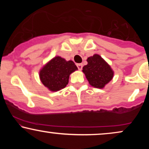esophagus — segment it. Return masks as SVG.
Returning <instances> with one entry per match:
<instances>
[{
  "label": "esophagus",
  "mask_w": 149,
  "mask_h": 149,
  "mask_svg": "<svg viewBox=\"0 0 149 149\" xmlns=\"http://www.w3.org/2000/svg\"><path fill=\"white\" fill-rule=\"evenodd\" d=\"M77 67H78V69L79 71H81L82 69H83V64H77Z\"/></svg>",
  "instance_id": "34e87169"
}]
</instances>
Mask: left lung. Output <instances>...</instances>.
Wrapping results in <instances>:
<instances>
[{
  "label": "left lung",
  "mask_w": 149,
  "mask_h": 149,
  "mask_svg": "<svg viewBox=\"0 0 149 149\" xmlns=\"http://www.w3.org/2000/svg\"><path fill=\"white\" fill-rule=\"evenodd\" d=\"M88 64L83 68L87 80L91 86L102 89L113 79L114 71L111 66L97 54L87 59Z\"/></svg>",
  "instance_id": "left-lung-1"
}]
</instances>
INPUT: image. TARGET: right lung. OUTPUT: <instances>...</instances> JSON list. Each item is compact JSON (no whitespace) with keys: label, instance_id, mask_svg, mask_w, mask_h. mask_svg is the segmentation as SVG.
Listing matches in <instances>:
<instances>
[{"label":"right lung","instance_id":"obj_1","mask_svg":"<svg viewBox=\"0 0 149 149\" xmlns=\"http://www.w3.org/2000/svg\"><path fill=\"white\" fill-rule=\"evenodd\" d=\"M78 70L73 61L56 56L47 61L39 71L40 81L49 91L57 92L69 83L70 75Z\"/></svg>","mask_w":149,"mask_h":149}]
</instances>
